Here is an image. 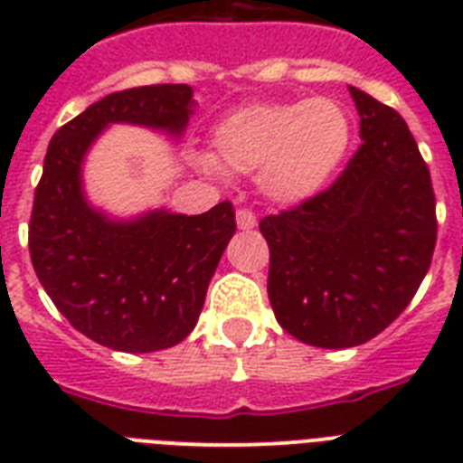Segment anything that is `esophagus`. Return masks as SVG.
Returning a JSON list of instances; mask_svg holds the SVG:
<instances>
[{"label": "esophagus", "mask_w": 463, "mask_h": 463, "mask_svg": "<svg viewBox=\"0 0 463 463\" xmlns=\"http://www.w3.org/2000/svg\"><path fill=\"white\" fill-rule=\"evenodd\" d=\"M235 218H238L240 231H252L254 225H257V216L250 209H238Z\"/></svg>", "instance_id": "34e87169"}]
</instances>
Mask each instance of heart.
<instances>
[{"mask_svg": "<svg viewBox=\"0 0 463 463\" xmlns=\"http://www.w3.org/2000/svg\"><path fill=\"white\" fill-rule=\"evenodd\" d=\"M351 115L331 98L252 103L225 115L211 146L218 165L260 173L261 192L279 203H300L322 192L351 146ZM211 167V160L202 158Z\"/></svg>", "mask_w": 463, "mask_h": 463, "instance_id": "obj_1", "label": "heart"}]
</instances>
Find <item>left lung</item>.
Listing matches in <instances>:
<instances>
[{
  "instance_id": "left-lung-1",
  "label": "left lung",
  "mask_w": 463,
  "mask_h": 463,
  "mask_svg": "<svg viewBox=\"0 0 463 463\" xmlns=\"http://www.w3.org/2000/svg\"><path fill=\"white\" fill-rule=\"evenodd\" d=\"M348 90L358 151L331 187L260 223L276 319L317 348H353L387 329L423 283L438 240L430 170L409 125Z\"/></svg>"
}]
</instances>
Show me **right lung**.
Segmentation results:
<instances>
[{
    "label": "right lung",
    "instance_id": "1",
    "mask_svg": "<svg viewBox=\"0 0 463 463\" xmlns=\"http://www.w3.org/2000/svg\"><path fill=\"white\" fill-rule=\"evenodd\" d=\"M192 93L187 83L118 90L60 127L47 146L28 225L33 269L69 324L112 351L154 353L189 336L235 211L221 202L199 216L148 211L115 221L83 194V158L115 122L180 137Z\"/></svg>",
    "mask_w": 463,
    "mask_h": 463
}]
</instances>
